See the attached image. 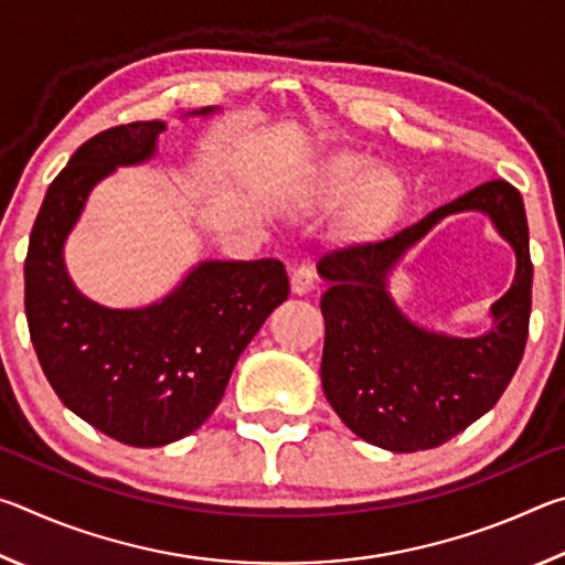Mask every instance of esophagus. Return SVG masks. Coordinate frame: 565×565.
I'll list each match as a JSON object with an SVG mask.
<instances>
[{
  "mask_svg": "<svg viewBox=\"0 0 565 565\" xmlns=\"http://www.w3.org/2000/svg\"><path fill=\"white\" fill-rule=\"evenodd\" d=\"M313 284H317V276H313V266L309 262L296 264L291 269V291L303 296V294H309L313 289Z\"/></svg>",
  "mask_w": 565,
  "mask_h": 565,
  "instance_id": "obj_1",
  "label": "esophagus"
}]
</instances>
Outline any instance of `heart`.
<instances>
[{"label":"heart","mask_w":565,"mask_h":565,"mask_svg":"<svg viewBox=\"0 0 565 565\" xmlns=\"http://www.w3.org/2000/svg\"><path fill=\"white\" fill-rule=\"evenodd\" d=\"M319 191L329 199L351 196V222L361 234H381L406 204V181L398 171L374 167L359 151H339L321 164Z\"/></svg>","instance_id":"1"}]
</instances>
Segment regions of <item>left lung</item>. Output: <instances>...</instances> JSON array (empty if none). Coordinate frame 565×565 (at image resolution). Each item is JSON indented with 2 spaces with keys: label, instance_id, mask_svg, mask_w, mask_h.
I'll list each match as a JSON object with an SVG mask.
<instances>
[{
  "label": "left lung",
  "instance_id": "1",
  "mask_svg": "<svg viewBox=\"0 0 565 565\" xmlns=\"http://www.w3.org/2000/svg\"><path fill=\"white\" fill-rule=\"evenodd\" d=\"M461 211L489 215L516 252L512 289L492 307L494 327L473 340L418 328L387 294L399 256ZM317 269L329 281L321 386L363 441L394 454L436 448L491 411L511 384L529 339L533 264L523 199L509 181H486L384 242L323 254Z\"/></svg>",
  "mask_w": 565,
  "mask_h": 565
}]
</instances>
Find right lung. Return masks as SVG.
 I'll return each instance as SVG.
<instances>
[{"instance_id":"obj_1","label":"right lung","mask_w":565,"mask_h":565,"mask_svg":"<svg viewBox=\"0 0 565 565\" xmlns=\"http://www.w3.org/2000/svg\"><path fill=\"white\" fill-rule=\"evenodd\" d=\"M164 129V121H134L84 141L46 189L24 262L26 323L46 381L76 416L139 448L196 431L248 341L289 299V276L276 259L202 262L145 309H107L72 284L64 242L89 191L117 167L154 157Z\"/></svg>"}]
</instances>
